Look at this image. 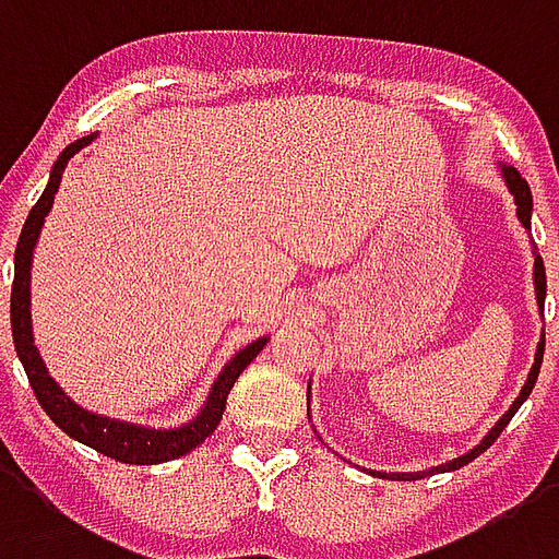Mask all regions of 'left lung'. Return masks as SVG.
<instances>
[{
	"instance_id": "1",
	"label": "left lung",
	"mask_w": 559,
	"mask_h": 559,
	"mask_svg": "<svg viewBox=\"0 0 559 559\" xmlns=\"http://www.w3.org/2000/svg\"><path fill=\"white\" fill-rule=\"evenodd\" d=\"M500 175H503V183L510 186L512 198H515V213H519V222L524 225V230H531V213H533V195H531V186H527V180H524L512 165H500ZM533 284H536V305H539V311H545V263L543 258L533 251ZM543 355H545V334L539 337V346H536V358H533V367L531 373H527V382H524L522 394L515 396V403L510 406V412L500 417L498 424H495V429H491L489 436L479 441L477 448L471 450V453H465V456L453 459V462H444V465H438V468H429V471H417V474H382V471H373V477H384V479H420L427 477V474H436V471H456L462 468V465H468L471 459H477L483 450H489L491 444H495V438L503 432V427L510 424L512 415L522 408V403L531 396L533 384H536V379H539V367H543Z\"/></svg>"
}]
</instances>
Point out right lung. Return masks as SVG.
I'll return each mask as SVG.
<instances>
[{
  "instance_id": "right-lung-1",
  "label": "right lung",
  "mask_w": 559,
  "mask_h": 559,
  "mask_svg": "<svg viewBox=\"0 0 559 559\" xmlns=\"http://www.w3.org/2000/svg\"><path fill=\"white\" fill-rule=\"evenodd\" d=\"M91 142H94V135L76 139V142L68 144L61 151V156L52 165V171H49L47 189H44V195L37 198V204L32 206L26 225H23V234H20V242H16L14 287H11V332H14V349L20 355V361H23V370H26L28 384L35 391L37 403L52 417L56 427L64 429L70 438L88 444V448H94L103 456L115 459V462H127V465H159V462H168V459L186 456L206 436H213V429L218 427V420L225 415L230 388H234V382H237L239 373L246 370L248 364L258 358L260 349L266 346V337H258L254 343H248L246 349H239L225 364V370L218 373V379L210 388L204 408L189 424H183V427L147 429L135 427V424H123V420H111V417L91 415V412L76 406L61 391L56 379L47 373V364L40 361L35 337H32V311H28V305H32V299H28V290H32V254H35L37 234L44 227V218H47L49 206H52V198L59 192L64 165H68L73 153H80Z\"/></svg>"
}]
</instances>
